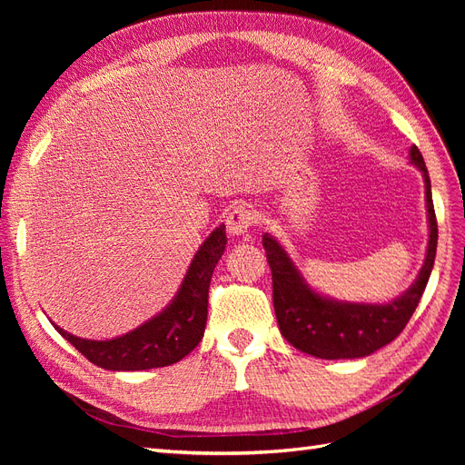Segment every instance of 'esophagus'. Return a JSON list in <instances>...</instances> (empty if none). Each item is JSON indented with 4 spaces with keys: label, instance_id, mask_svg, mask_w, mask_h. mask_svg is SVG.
Here are the masks:
<instances>
[{
    "label": "esophagus",
    "instance_id": "esophagus-1",
    "mask_svg": "<svg viewBox=\"0 0 465 465\" xmlns=\"http://www.w3.org/2000/svg\"><path fill=\"white\" fill-rule=\"evenodd\" d=\"M256 221V211L241 205L231 211L227 219H224V224H227V232L231 236H244L252 227H254Z\"/></svg>",
    "mask_w": 465,
    "mask_h": 465
}]
</instances>
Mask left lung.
<instances>
[{
    "label": "left lung",
    "mask_w": 465,
    "mask_h": 465,
    "mask_svg": "<svg viewBox=\"0 0 465 465\" xmlns=\"http://www.w3.org/2000/svg\"><path fill=\"white\" fill-rule=\"evenodd\" d=\"M410 161L425 180L429 244L423 267L411 287L388 302H349L318 292L275 236L263 234V248L273 279V308L285 340L302 353L318 359H361L403 331L423 297L436 256L439 227L432 205L430 178L420 151L411 145Z\"/></svg>",
    "instance_id": "obj_1"
}]
</instances>
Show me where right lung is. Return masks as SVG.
I'll use <instances>...</instances> for the list:
<instances>
[{"label":"right lung","mask_w":465,"mask_h":465,"mask_svg":"<svg viewBox=\"0 0 465 465\" xmlns=\"http://www.w3.org/2000/svg\"><path fill=\"white\" fill-rule=\"evenodd\" d=\"M227 248L224 224L211 232L190 262L174 299L135 330L112 340H83L64 328L58 333L81 355L106 371L130 372L168 367L198 347L205 331L211 275Z\"/></svg>","instance_id":"add662e5"}]
</instances>
